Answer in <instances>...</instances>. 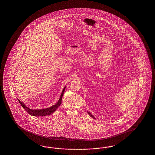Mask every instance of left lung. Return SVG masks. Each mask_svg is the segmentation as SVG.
I'll list each match as a JSON object with an SVG mask.
<instances>
[{
  "label": "left lung",
  "mask_w": 155,
  "mask_h": 155,
  "mask_svg": "<svg viewBox=\"0 0 155 155\" xmlns=\"http://www.w3.org/2000/svg\"><path fill=\"white\" fill-rule=\"evenodd\" d=\"M87 112H88V114H89V115H90V117H92V118H93V119H96L95 117H94V116L92 115V114H91L90 112H89V111H87Z\"/></svg>",
  "instance_id": "1"
}]
</instances>
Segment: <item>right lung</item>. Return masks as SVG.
<instances>
[{"label": "right lung", "mask_w": 155, "mask_h": 155, "mask_svg": "<svg viewBox=\"0 0 155 155\" xmlns=\"http://www.w3.org/2000/svg\"><path fill=\"white\" fill-rule=\"evenodd\" d=\"M65 88H66V86H65L64 88L63 89V91L61 92V94L60 95L59 100H58V101L56 102L55 105L51 106L49 107L46 108V109H36V110L30 109L29 107H27L23 102H21L19 99H17L19 101L20 105L22 106V107H23L24 109L25 110L26 112H28L30 115L34 116H44L49 115L50 114H53V112H55L56 111V109H58V107H59V106L61 105L63 94L65 90Z\"/></svg>", "instance_id": "obj_1"}]
</instances>
